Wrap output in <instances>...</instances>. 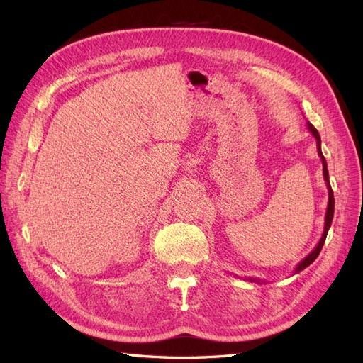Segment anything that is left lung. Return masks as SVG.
Returning <instances> with one entry per match:
<instances>
[{"label":"left lung","mask_w":363,"mask_h":363,"mask_svg":"<svg viewBox=\"0 0 363 363\" xmlns=\"http://www.w3.org/2000/svg\"><path fill=\"white\" fill-rule=\"evenodd\" d=\"M307 130L311 131V133L313 135V138L316 139V151H318V156H320L321 162H323V175H324V182L327 184V191H328V204H327V212H325V219H324V232H323V236L320 239V242L316 244V247L307 255L298 265L295 267L294 269V274H298L300 271H303L304 268H307L311 265V263H313V260L320 256L321 252V248L325 242V238H327V233H328V228H330L332 225V219H333V213H335V199H333V191H332V186H330V182H328V171H327V162L323 156V151H321V138H320V133H318V130L311 124L307 123ZM248 281H256V283H265V280H260V279H247Z\"/></svg>","instance_id":"obj_1"}]
</instances>
